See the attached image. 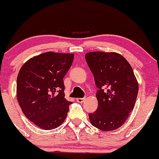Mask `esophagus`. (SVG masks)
<instances>
[{
  "label": "esophagus",
  "mask_w": 159,
  "mask_h": 159,
  "mask_svg": "<svg viewBox=\"0 0 159 159\" xmlns=\"http://www.w3.org/2000/svg\"><path fill=\"white\" fill-rule=\"evenodd\" d=\"M85 100H86V98H77V101L78 103H83L85 101Z\"/></svg>",
  "instance_id": "34e87169"
}]
</instances>
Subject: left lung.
I'll list each match as a JSON object with an SVG mask.
<instances>
[{
	"label": "left lung",
	"mask_w": 159,
	"mask_h": 159,
	"mask_svg": "<svg viewBox=\"0 0 159 159\" xmlns=\"http://www.w3.org/2000/svg\"><path fill=\"white\" fill-rule=\"evenodd\" d=\"M85 58L98 88V108L89 113L90 122L102 131L119 128L133 110L137 98L139 86L133 69L115 52H89Z\"/></svg>",
	"instance_id": "left-lung-1"
}]
</instances>
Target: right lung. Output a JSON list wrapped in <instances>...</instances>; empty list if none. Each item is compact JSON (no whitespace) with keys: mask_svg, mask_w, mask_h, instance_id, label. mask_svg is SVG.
I'll use <instances>...</instances> for the list:
<instances>
[{"mask_svg":"<svg viewBox=\"0 0 159 159\" xmlns=\"http://www.w3.org/2000/svg\"><path fill=\"white\" fill-rule=\"evenodd\" d=\"M73 54L46 52L28 59L17 77V99L29 121L43 130L64 122L72 102L64 98V76Z\"/></svg>","mask_w":159,"mask_h":159,"instance_id":"add662e5","label":"right lung"}]
</instances>
